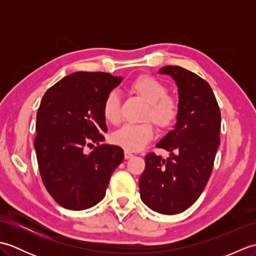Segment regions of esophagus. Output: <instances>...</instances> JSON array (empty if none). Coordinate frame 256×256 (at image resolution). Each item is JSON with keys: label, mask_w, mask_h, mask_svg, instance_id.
Instances as JSON below:
<instances>
[{"label": "esophagus", "mask_w": 256, "mask_h": 256, "mask_svg": "<svg viewBox=\"0 0 256 256\" xmlns=\"http://www.w3.org/2000/svg\"><path fill=\"white\" fill-rule=\"evenodd\" d=\"M134 155L131 153V152H128V150H125L124 152V158L125 160H130V158H132Z\"/></svg>", "instance_id": "1"}]
</instances>
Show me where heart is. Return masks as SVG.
I'll use <instances>...</instances> for the list:
<instances>
[{
	"label": "heart",
	"instance_id": "1",
	"mask_svg": "<svg viewBox=\"0 0 256 256\" xmlns=\"http://www.w3.org/2000/svg\"><path fill=\"white\" fill-rule=\"evenodd\" d=\"M131 89L148 103L146 118H150L157 126L166 128L175 121L178 114V102L167 94V86L152 76H140L135 79ZM102 112L111 124H118L121 118V98L116 91H111L103 102ZM150 123L125 124L112 134V142L126 150H140L154 138Z\"/></svg>",
	"mask_w": 256,
	"mask_h": 256
}]
</instances>
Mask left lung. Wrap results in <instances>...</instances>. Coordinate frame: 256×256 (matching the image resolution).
Listing matches in <instances>:
<instances>
[{
    "label": "left lung",
    "instance_id": "obj_1",
    "mask_svg": "<svg viewBox=\"0 0 256 256\" xmlns=\"http://www.w3.org/2000/svg\"><path fill=\"white\" fill-rule=\"evenodd\" d=\"M158 74L177 84V122L156 144L170 157L145 156L140 194L152 210L176 214L196 202L209 180L220 145L221 113L211 86L199 76L178 66L162 67Z\"/></svg>",
    "mask_w": 256,
    "mask_h": 256
}]
</instances>
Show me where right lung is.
Returning a JSON list of instances; mask_svg holds the SVG:
<instances>
[{
    "instance_id": "1",
    "label": "right lung",
    "mask_w": 256,
    "mask_h": 256,
    "mask_svg": "<svg viewBox=\"0 0 256 256\" xmlns=\"http://www.w3.org/2000/svg\"><path fill=\"white\" fill-rule=\"evenodd\" d=\"M122 77L106 72H74L46 91L38 108L34 148L47 192L69 210H84L104 198L108 180L124 158L116 145L86 146L104 140L102 106Z\"/></svg>"
}]
</instances>
